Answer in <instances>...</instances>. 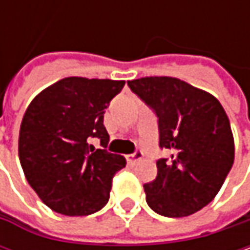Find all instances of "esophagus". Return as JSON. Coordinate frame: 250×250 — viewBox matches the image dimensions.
Returning a JSON list of instances; mask_svg holds the SVG:
<instances>
[{
	"label": "esophagus",
	"mask_w": 250,
	"mask_h": 250,
	"mask_svg": "<svg viewBox=\"0 0 250 250\" xmlns=\"http://www.w3.org/2000/svg\"><path fill=\"white\" fill-rule=\"evenodd\" d=\"M142 158H143V152H142L140 149H137L134 153L127 155V162H128V164H131V165H134V164H136V162H139Z\"/></svg>",
	"instance_id": "34e87169"
}]
</instances>
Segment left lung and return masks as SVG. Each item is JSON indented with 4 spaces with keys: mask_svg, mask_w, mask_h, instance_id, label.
Here are the masks:
<instances>
[{
    "mask_svg": "<svg viewBox=\"0 0 250 250\" xmlns=\"http://www.w3.org/2000/svg\"><path fill=\"white\" fill-rule=\"evenodd\" d=\"M127 83L155 111L159 146L172 153L156 162V179L143 185L147 206L165 217L194 214L213 201L234 161L225 108L178 78L146 76Z\"/></svg>",
    "mask_w": 250,
    "mask_h": 250,
    "instance_id": "obj_1",
    "label": "left lung"
}]
</instances>
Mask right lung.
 <instances>
[{"label":"right lung","instance_id":"add662e5","mask_svg":"<svg viewBox=\"0 0 250 250\" xmlns=\"http://www.w3.org/2000/svg\"><path fill=\"white\" fill-rule=\"evenodd\" d=\"M125 81L69 76L43 89L20 125L19 158L39 198L65 216H88L110 198L125 156L107 152L104 113ZM100 142L101 149L92 145Z\"/></svg>","mask_w":250,"mask_h":250}]
</instances>
